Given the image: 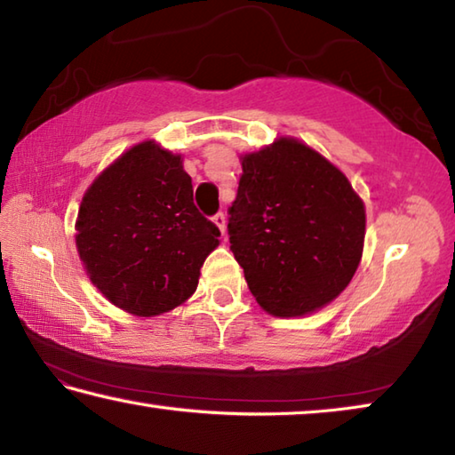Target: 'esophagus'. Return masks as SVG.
<instances>
[{"label":"esophagus","mask_w":455,"mask_h":455,"mask_svg":"<svg viewBox=\"0 0 455 455\" xmlns=\"http://www.w3.org/2000/svg\"><path fill=\"white\" fill-rule=\"evenodd\" d=\"M212 222L220 228V233L225 235V228H227V217H225V212H217V214H214Z\"/></svg>","instance_id":"obj_1"}]
</instances>
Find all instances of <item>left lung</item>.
I'll return each instance as SVG.
<instances>
[{"instance_id": "obj_1", "label": "left lung", "mask_w": 455, "mask_h": 455, "mask_svg": "<svg viewBox=\"0 0 455 455\" xmlns=\"http://www.w3.org/2000/svg\"><path fill=\"white\" fill-rule=\"evenodd\" d=\"M227 228L257 303L276 317H299L333 301L353 279L365 209L341 171L281 138L243 158Z\"/></svg>"}]
</instances>
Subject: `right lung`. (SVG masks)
<instances>
[{
	"instance_id": "right-lung-1",
	"label": "right lung",
	"mask_w": 455,
	"mask_h": 455,
	"mask_svg": "<svg viewBox=\"0 0 455 455\" xmlns=\"http://www.w3.org/2000/svg\"><path fill=\"white\" fill-rule=\"evenodd\" d=\"M76 246L106 299L132 315L174 309L196 291L220 230L198 212L180 156L142 142L84 195Z\"/></svg>"
}]
</instances>
